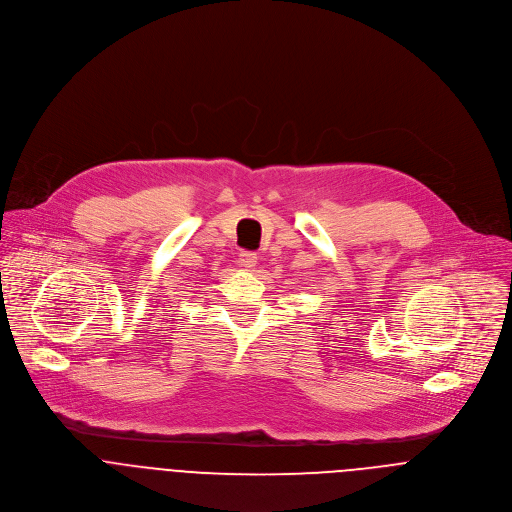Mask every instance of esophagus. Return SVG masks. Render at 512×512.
<instances>
[{
  "label": "esophagus",
  "mask_w": 512,
  "mask_h": 512,
  "mask_svg": "<svg viewBox=\"0 0 512 512\" xmlns=\"http://www.w3.org/2000/svg\"><path fill=\"white\" fill-rule=\"evenodd\" d=\"M239 265L245 269H253L257 265V253L253 251H241L239 253Z\"/></svg>",
  "instance_id": "1"
}]
</instances>
